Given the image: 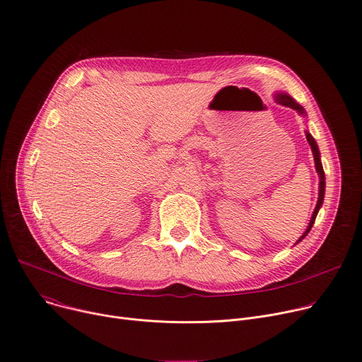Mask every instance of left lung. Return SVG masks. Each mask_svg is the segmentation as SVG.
I'll list each match as a JSON object with an SVG mask.
<instances>
[{
  "label": "left lung",
  "instance_id": "obj_1",
  "mask_svg": "<svg viewBox=\"0 0 362 362\" xmlns=\"http://www.w3.org/2000/svg\"><path fill=\"white\" fill-rule=\"evenodd\" d=\"M274 101H276L277 104L283 105V107H288V108H291V110H294V111H298L300 115L306 117L305 108H303L302 105H299L298 103H296V101L293 100V98H291L288 93H286V92H277V93H274ZM305 134H306L308 143H309V146H310V148H312L313 160H315V168H316V172H317V176H319V198H317V204H316V206H315V211H313V214H312V218H310V222H309V225H308V228H306V231L303 233V235H302L298 241H296V244H299V243L309 234V231L312 229V226H313V223H315V219H316V216H317V212H319V209L322 208V204H323L325 186H326V183H325V172H323V168H322L319 147H317L315 139L312 137V134L309 133L308 129L305 131Z\"/></svg>",
  "mask_w": 362,
  "mask_h": 362
}]
</instances>
